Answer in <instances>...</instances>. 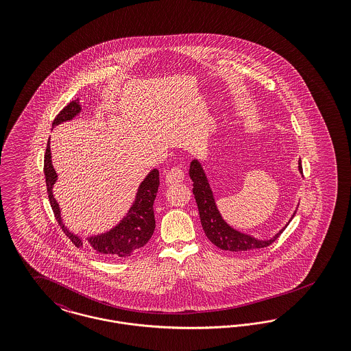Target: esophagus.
Masks as SVG:
<instances>
[{
	"mask_svg": "<svg viewBox=\"0 0 351 351\" xmlns=\"http://www.w3.org/2000/svg\"><path fill=\"white\" fill-rule=\"evenodd\" d=\"M185 179V171L182 167L171 168L166 175V183H182Z\"/></svg>",
	"mask_w": 351,
	"mask_h": 351,
	"instance_id": "esophagus-1",
	"label": "esophagus"
}]
</instances>
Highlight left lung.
Here are the masks:
<instances>
[{
  "label": "left lung",
  "mask_w": 351,
  "mask_h": 351,
  "mask_svg": "<svg viewBox=\"0 0 351 351\" xmlns=\"http://www.w3.org/2000/svg\"><path fill=\"white\" fill-rule=\"evenodd\" d=\"M299 171L302 173L301 160H299ZM189 176L193 182V195H195V199L197 202L202 229L206 234L208 239L219 249L234 251V252L263 249V247L269 246L271 243H274L279 238V235L283 233L284 229L287 228V225H285V228H283L279 233L275 234L267 241H261L251 235L235 230L221 217L216 201L213 197V192L210 189V185L208 183L204 168L201 166L199 160H196V159L192 160L191 167H189ZM293 216H295V213H293Z\"/></svg>",
  "instance_id": "obj_1"
}]
</instances>
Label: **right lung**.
Returning a JSON list of instances; mask_svg holds the SVG:
<instances>
[{"instance_id":"1","label":"right lung","mask_w":351,"mask_h":351,"mask_svg":"<svg viewBox=\"0 0 351 351\" xmlns=\"http://www.w3.org/2000/svg\"><path fill=\"white\" fill-rule=\"evenodd\" d=\"M80 112H82V106L79 104V100L69 102L67 106L62 109L60 113L55 117L52 122V128L76 117ZM45 178H46L51 208L53 210L58 223L60 225L62 230L66 233L76 247H83V239L79 235L71 233L64 226L60 216L59 204L56 202L52 195V186L58 179V175L52 167L50 139L47 142V149L45 154ZM158 186H159V171L154 168L139 185L135 201L129 213L123 217L117 226H114L109 232L86 238L88 245L97 254L109 259L128 258L135 251L143 247L150 241L151 235L155 230V217H154L152 205L156 197Z\"/></svg>"}]
</instances>
